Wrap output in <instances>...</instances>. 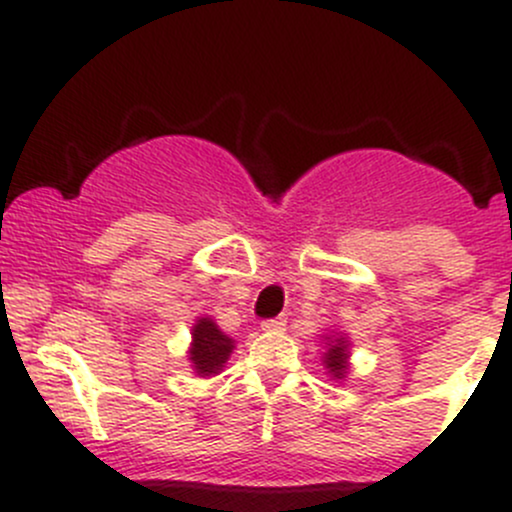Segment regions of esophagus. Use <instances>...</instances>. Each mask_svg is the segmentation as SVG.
I'll return each mask as SVG.
<instances>
[{
    "label": "esophagus",
    "mask_w": 512,
    "mask_h": 512,
    "mask_svg": "<svg viewBox=\"0 0 512 512\" xmlns=\"http://www.w3.org/2000/svg\"><path fill=\"white\" fill-rule=\"evenodd\" d=\"M285 322H288L285 317H273V320L261 322V329H263V332H283Z\"/></svg>",
    "instance_id": "1"
}]
</instances>
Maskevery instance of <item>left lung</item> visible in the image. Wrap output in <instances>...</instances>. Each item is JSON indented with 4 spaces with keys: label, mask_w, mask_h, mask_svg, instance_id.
Returning a JSON list of instances; mask_svg holds the SVG:
<instances>
[{
    "label": "left lung",
    "mask_w": 512,
    "mask_h": 512,
    "mask_svg": "<svg viewBox=\"0 0 512 512\" xmlns=\"http://www.w3.org/2000/svg\"><path fill=\"white\" fill-rule=\"evenodd\" d=\"M327 339L329 344L322 364L332 378H344L346 371H349V342H346V337H342V334H334V337Z\"/></svg>",
    "instance_id": "1"
}]
</instances>
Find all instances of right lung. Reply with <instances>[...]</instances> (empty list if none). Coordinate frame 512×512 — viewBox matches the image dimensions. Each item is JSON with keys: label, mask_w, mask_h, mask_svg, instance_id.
I'll use <instances>...</instances> for the list:
<instances>
[{"label": "right lung", "mask_w": 512, "mask_h": 512, "mask_svg": "<svg viewBox=\"0 0 512 512\" xmlns=\"http://www.w3.org/2000/svg\"><path fill=\"white\" fill-rule=\"evenodd\" d=\"M234 351V339H229L210 317H200L192 327L190 361L197 376H214L227 364L229 354Z\"/></svg>", "instance_id": "right-lung-1"}]
</instances>
